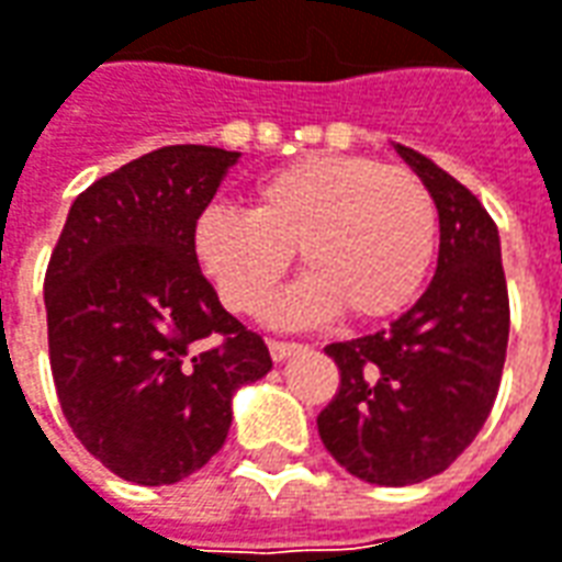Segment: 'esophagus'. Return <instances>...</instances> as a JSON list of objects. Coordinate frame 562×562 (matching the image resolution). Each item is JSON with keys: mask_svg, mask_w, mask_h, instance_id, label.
Instances as JSON below:
<instances>
[{"mask_svg": "<svg viewBox=\"0 0 562 562\" xmlns=\"http://www.w3.org/2000/svg\"><path fill=\"white\" fill-rule=\"evenodd\" d=\"M267 347H270V357H273L277 362H282L285 357H292L295 350H301V345H295V341H277V338H273V341H267Z\"/></svg>", "mask_w": 562, "mask_h": 562, "instance_id": "34e87169", "label": "esophagus"}]
</instances>
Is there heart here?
<instances>
[{
    "label": "heart",
    "mask_w": 562,
    "mask_h": 562,
    "mask_svg": "<svg viewBox=\"0 0 562 562\" xmlns=\"http://www.w3.org/2000/svg\"><path fill=\"white\" fill-rule=\"evenodd\" d=\"M437 202L415 171L372 156L313 153L251 187V209L209 205L193 251L233 313H258L285 270L307 277L273 304L280 323L345 311L375 323L406 311L437 258Z\"/></svg>",
    "instance_id": "1"
}]
</instances>
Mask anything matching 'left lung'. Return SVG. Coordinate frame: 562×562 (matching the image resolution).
<instances>
[{"mask_svg": "<svg viewBox=\"0 0 562 562\" xmlns=\"http://www.w3.org/2000/svg\"><path fill=\"white\" fill-rule=\"evenodd\" d=\"M440 212L427 292L391 329L326 347L341 384L316 427L331 458L375 486H409L456 461L490 418L510 304L498 227L464 184L396 144Z\"/></svg>", "mask_w": 562, "mask_h": 562, "instance_id": "1", "label": "left lung"}]
</instances>
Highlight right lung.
Instances as JSON below:
<instances>
[{"instance_id": "1", "label": "right lung", "mask_w": 562, "mask_h": 562, "mask_svg": "<svg viewBox=\"0 0 562 562\" xmlns=\"http://www.w3.org/2000/svg\"><path fill=\"white\" fill-rule=\"evenodd\" d=\"M239 153L175 144L98 178L45 270L60 412L104 468L140 486L200 471L227 440L236 387L270 350L217 301L193 224Z\"/></svg>"}]
</instances>
